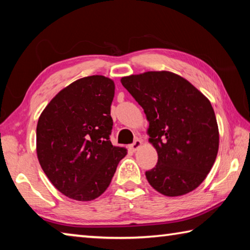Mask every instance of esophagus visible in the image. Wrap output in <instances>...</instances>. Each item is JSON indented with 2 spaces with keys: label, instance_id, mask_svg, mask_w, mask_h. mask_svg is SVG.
Here are the masks:
<instances>
[{
  "label": "esophagus",
  "instance_id": "34e87169",
  "mask_svg": "<svg viewBox=\"0 0 250 250\" xmlns=\"http://www.w3.org/2000/svg\"><path fill=\"white\" fill-rule=\"evenodd\" d=\"M141 146H142V141L137 139V140H134L132 145H130V150H132L134 152V151H137Z\"/></svg>",
  "mask_w": 250,
  "mask_h": 250
}]
</instances>
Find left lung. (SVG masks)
I'll use <instances>...</instances> for the list:
<instances>
[{
  "instance_id": "left-lung-1",
  "label": "left lung",
  "mask_w": 250,
  "mask_h": 250,
  "mask_svg": "<svg viewBox=\"0 0 250 250\" xmlns=\"http://www.w3.org/2000/svg\"><path fill=\"white\" fill-rule=\"evenodd\" d=\"M145 110L149 141L158 163L146 180L166 196L195 189L216 160L219 134L209 100L191 83L170 71H146L121 78Z\"/></svg>"
}]
</instances>
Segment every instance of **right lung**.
I'll return each mask as SVG.
<instances>
[{"instance_id": "right-lung-1", "label": "right lung", "mask_w": 250, "mask_h": 250, "mask_svg": "<svg viewBox=\"0 0 250 250\" xmlns=\"http://www.w3.org/2000/svg\"><path fill=\"white\" fill-rule=\"evenodd\" d=\"M115 83L95 75L78 79L46 105L37 122V158L59 192L76 201L99 197L111 182L125 147L110 142Z\"/></svg>"}]
</instances>
